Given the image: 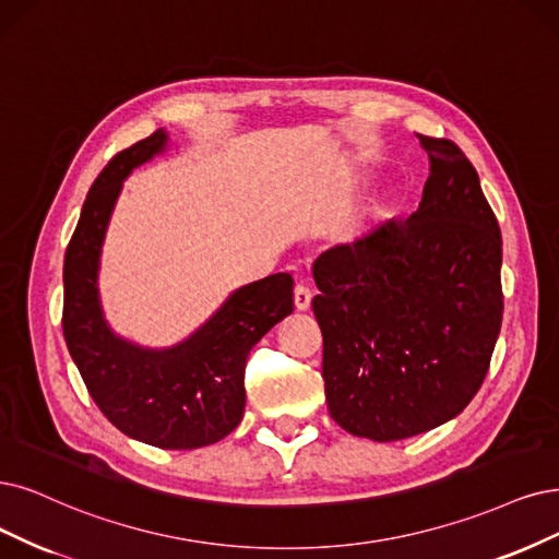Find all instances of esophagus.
I'll use <instances>...</instances> for the list:
<instances>
[{"instance_id": "esophagus-1", "label": "esophagus", "mask_w": 559, "mask_h": 559, "mask_svg": "<svg viewBox=\"0 0 559 559\" xmlns=\"http://www.w3.org/2000/svg\"><path fill=\"white\" fill-rule=\"evenodd\" d=\"M311 297H313L311 295V287L299 283L295 287V306H297V311H308V308H311Z\"/></svg>"}]
</instances>
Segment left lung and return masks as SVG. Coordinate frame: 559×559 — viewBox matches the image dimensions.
I'll use <instances>...</instances> for the list:
<instances>
[{
  "label": "left lung",
  "instance_id": "obj_1",
  "mask_svg": "<svg viewBox=\"0 0 559 559\" xmlns=\"http://www.w3.org/2000/svg\"><path fill=\"white\" fill-rule=\"evenodd\" d=\"M430 158L419 210L324 251L313 276L332 419L396 442L453 419L488 373L502 326V235L456 142Z\"/></svg>",
  "mask_w": 559,
  "mask_h": 559
}]
</instances>
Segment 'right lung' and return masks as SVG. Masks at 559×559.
<instances>
[{"mask_svg": "<svg viewBox=\"0 0 559 559\" xmlns=\"http://www.w3.org/2000/svg\"><path fill=\"white\" fill-rule=\"evenodd\" d=\"M165 140L158 129L121 150L92 183L67 248L61 326L90 396L123 436L158 449H200L239 426L248 353L293 313L295 281L274 274L241 287L189 341L160 353L110 332L96 290L100 243L121 181L163 152Z\"/></svg>", "mask_w": 559, "mask_h": 559, "instance_id": "add662e5", "label": "right lung"}]
</instances>
